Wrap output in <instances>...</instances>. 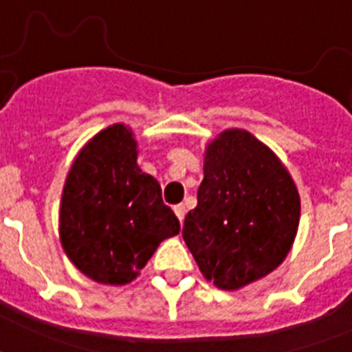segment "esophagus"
Here are the masks:
<instances>
[{
    "mask_svg": "<svg viewBox=\"0 0 352 352\" xmlns=\"http://www.w3.org/2000/svg\"><path fill=\"white\" fill-rule=\"evenodd\" d=\"M173 210H175L177 217H179V221H184V215H186V206L184 204H177V206H173Z\"/></svg>",
    "mask_w": 352,
    "mask_h": 352,
    "instance_id": "1",
    "label": "esophagus"
}]
</instances>
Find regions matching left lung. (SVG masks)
Returning <instances> with one entry per match:
<instances>
[{"label": "left lung", "mask_w": 352, "mask_h": 352, "mask_svg": "<svg viewBox=\"0 0 352 352\" xmlns=\"http://www.w3.org/2000/svg\"><path fill=\"white\" fill-rule=\"evenodd\" d=\"M298 223L300 195L281 160L245 129L221 133L182 228L204 278L237 290L267 276L289 254Z\"/></svg>", "instance_id": "left-lung-1"}]
</instances>
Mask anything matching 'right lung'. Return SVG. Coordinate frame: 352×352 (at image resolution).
Here are the masks:
<instances>
[{
	"mask_svg": "<svg viewBox=\"0 0 352 352\" xmlns=\"http://www.w3.org/2000/svg\"><path fill=\"white\" fill-rule=\"evenodd\" d=\"M181 232L153 177L137 166V142L122 124L87 142L71 166L60 206V239L80 272L126 285L160 241Z\"/></svg>",
	"mask_w": 352,
	"mask_h": 352,
	"instance_id": "obj_1",
	"label": "right lung"
}]
</instances>
